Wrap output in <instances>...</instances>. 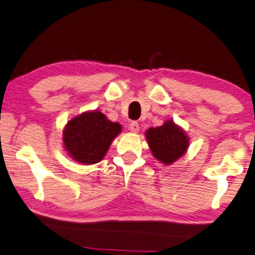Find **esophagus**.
Returning <instances> with one entry per match:
<instances>
[{"label":"esophagus","mask_w":255,"mask_h":255,"mask_svg":"<svg viewBox=\"0 0 255 255\" xmlns=\"http://www.w3.org/2000/svg\"><path fill=\"white\" fill-rule=\"evenodd\" d=\"M130 131L132 133H137V132H139V123H137V122H132L130 124Z\"/></svg>","instance_id":"34e87169"}]
</instances>
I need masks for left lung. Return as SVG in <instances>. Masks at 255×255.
<instances>
[{
  "label": "left lung",
  "instance_id": "8db88e82",
  "mask_svg": "<svg viewBox=\"0 0 255 255\" xmlns=\"http://www.w3.org/2000/svg\"><path fill=\"white\" fill-rule=\"evenodd\" d=\"M145 139L153 157L166 166L176 162L189 148V136L171 119L164 121L161 127L149 128Z\"/></svg>",
  "mask_w": 255,
  "mask_h": 255
}]
</instances>
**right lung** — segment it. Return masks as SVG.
Listing matches in <instances>:
<instances>
[{
    "mask_svg": "<svg viewBox=\"0 0 255 255\" xmlns=\"http://www.w3.org/2000/svg\"><path fill=\"white\" fill-rule=\"evenodd\" d=\"M121 132V124L112 122L102 112L86 111L67 122L62 142L71 159L89 166L103 160Z\"/></svg>",
    "mask_w": 255,
    "mask_h": 255,
    "instance_id": "add662e5",
    "label": "right lung"
}]
</instances>
